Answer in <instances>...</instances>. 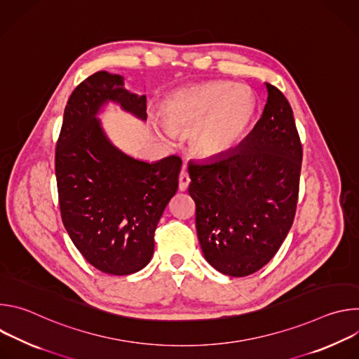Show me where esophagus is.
Here are the masks:
<instances>
[{"mask_svg": "<svg viewBox=\"0 0 359 359\" xmlns=\"http://www.w3.org/2000/svg\"><path fill=\"white\" fill-rule=\"evenodd\" d=\"M189 183H190L189 173H187L186 169H182V172H180V175H179V190H180V191L187 190Z\"/></svg>", "mask_w": 359, "mask_h": 359, "instance_id": "esophagus-1", "label": "esophagus"}]
</instances>
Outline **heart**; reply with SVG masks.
I'll use <instances>...</instances> for the list:
<instances>
[{
	"mask_svg": "<svg viewBox=\"0 0 359 359\" xmlns=\"http://www.w3.org/2000/svg\"><path fill=\"white\" fill-rule=\"evenodd\" d=\"M257 102L250 88L217 81L176 92L165 107L166 125L187 130L189 149L201 159H216L233 150L248 132ZM169 129L163 132L168 135Z\"/></svg>",
	"mask_w": 359,
	"mask_h": 359,
	"instance_id": "1",
	"label": "heart"
}]
</instances>
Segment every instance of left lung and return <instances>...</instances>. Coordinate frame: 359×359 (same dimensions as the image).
Returning a JSON list of instances; mask_svg holds the SVG:
<instances>
[{
  "label": "left lung",
  "mask_w": 359,
  "mask_h": 359,
  "mask_svg": "<svg viewBox=\"0 0 359 359\" xmlns=\"http://www.w3.org/2000/svg\"><path fill=\"white\" fill-rule=\"evenodd\" d=\"M260 121L226 155L189 162V193L204 259L230 277L264 267L295 216L302 147L287 97L266 83Z\"/></svg>",
  "instance_id": "8db88e82"
}]
</instances>
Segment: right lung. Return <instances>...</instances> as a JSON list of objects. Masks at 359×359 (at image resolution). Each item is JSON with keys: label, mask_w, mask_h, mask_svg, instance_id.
Segmentation results:
<instances>
[{"label": "right lung", "mask_w": 359, "mask_h": 359, "mask_svg": "<svg viewBox=\"0 0 359 359\" xmlns=\"http://www.w3.org/2000/svg\"><path fill=\"white\" fill-rule=\"evenodd\" d=\"M109 102L146 121V96L121 75L99 71L71 93L55 150L62 223L89 264L112 276L149 264L155 230L177 191L182 161L143 162L107 136L97 115Z\"/></svg>", "instance_id": "right-lung-1"}]
</instances>
